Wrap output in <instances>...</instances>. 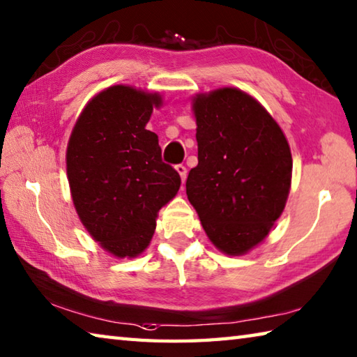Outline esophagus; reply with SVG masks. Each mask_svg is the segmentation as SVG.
<instances>
[{
	"label": "esophagus",
	"instance_id": "esophagus-1",
	"mask_svg": "<svg viewBox=\"0 0 357 357\" xmlns=\"http://www.w3.org/2000/svg\"><path fill=\"white\" fill-rule=\"evenodd\" d=\"M174 168H176V172L179 173V176H181V179H183V183H184L185 178H187V168H185V165L179 164V165H176Z\"/></svg>",
	"mask_w": 357,
	"mask_h": 357
}]
</instances>
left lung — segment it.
<instances>
[{"label": "left lung", "mask_w": 357, "mask_h": 357, "mask_svg": "<svg viewBox=\"0 0 357 357\" xmlns=\"http://www.w3.org/2000/svg\"><path fill=\"white\" fill-rule=\"evenodd\" d=\"M198 165L187 197L212 243L243 255L262 242L282 213L291 181L286 137L259 102L237 89L193 100Z\"/></svg>", "instance_id": "8db88e82"}]
</instances>
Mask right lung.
<instances>
[{"instance_id": "obj_1", "label": "right lung", "mask_w": 357, "mask_h": 357, "mask_svg": "<svg viewBox=\"0 0 357 357\" xmlns=\"http://www.w3.org/2000/svg\"><path fill=\"white\" fill-rule=\"evenodd\" d=\"M158 93L114 86L84 109L67 148L73 204L96 242L116 257L150 243L159 209L176 195L179 173L162 162L158 135L145 129Z\"/></svg>"}]
</instances>
